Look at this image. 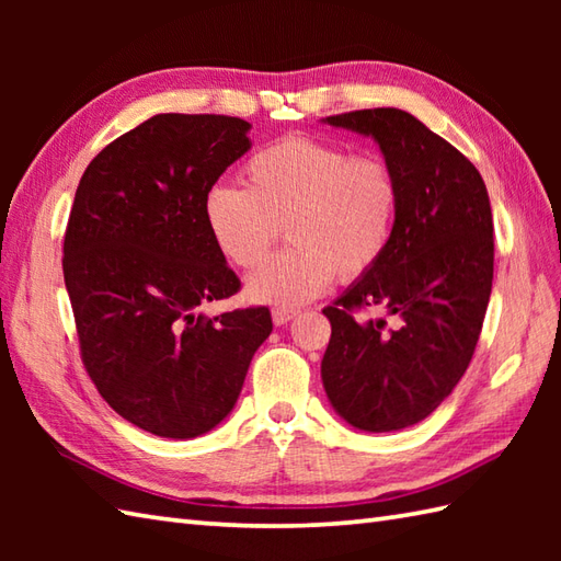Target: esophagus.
I'll return each mask as SVG.
<instances>
[{
	"label": "esophagus",
	"instance_id": "esophagus-1",
	"mask_svg": "<svg viewBox=\"0 0 561 561\" xmlns=\"http://www.w3.org/2000/svg\"><path fill=\"white\" fill-rule=\"evenodd\" d=\"M296 316H299V311H296V308H284V306H279V308H274V311H272L274 325H287L289 320H294Z\"/></svg>",
	"mask_w": 561,
	"mask_h": 561
}]
</instances>
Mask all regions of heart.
<instances>
[{
    "instance_id": "obj_1",
    "label": "heart",
    "mask_w": 561,
    "mask_h": 561,
    "mask_svg": "<svg viewBox=\"0 0 561 561\" xmlns=\"http://www.w3.org/2000/svg\"><path fill=\"white\" fill-rule=\"evenodd\" d=\"M245 187L214 185L202 217L219 253L253 270L279 241L289 245L248 279L260 304L299 306L323 294L335 274L371 272L396 233L400 181L380 153H352L332 141L284 137L243 165Z\"/></svg>"
}]
</instances>
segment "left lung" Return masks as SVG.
Instances as JSON below:
<instances>
[{"instance_id":"1","label":"left lung","mask_w":561,"mask_h":561,"mask_svg":"<svg viewBox=\"0 0 561 561\" xmlns=\"http://www.w3.org/2000/svg\"><path fill=\"white\" fill-rule=\"evenodd\" d=\"M330 125L371 135L400 181L396 233L378 265L325 306L323 386L364 432H398L432 414L478 347L494 279V224L480 171L414 115L350 111ZM383 307L391 320L355 316Z\"/></svg>"}]
</instances>
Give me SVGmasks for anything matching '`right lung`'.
Returning <instances> with one entry per match:
<instances>
[{"mask_svg": "<svg viewBox=\"0 0 561 561\" xmlns=\"http://www.w3.org/2000/svg\"><path fill=\"white\" fill-rule=\"evenodd\" d=\"M248 129L231 115H153L89 163L69 211L62 270L83 368L123 420L163 438L217 426L272 332L267 306L197 313L241 289L202 199L250 149Z\"/></svg>", "mask_w": 561, "mask_h": 561, "instance_id": "obj_1", "label": "right lung"}]
</instances>
